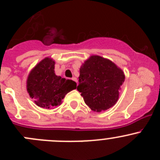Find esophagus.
I'll list each match as a JSON object with an SVG mask.
<instances>
[{"label": "esophagus", "instance_id": "esophagus-1", "mask_svg": "<svg viewBox=\"0 0 160 160\" xmlns=\"http://www.w3.org/2000/svg\"><path fill=\"white\" fill-rule=\"evenodd\" d=\"M72 80H73V81H75L76 83H77V79L76 78V77H72Z\"/></svg>", "mask_w": 160, "mask_h": 160}]
</instances>
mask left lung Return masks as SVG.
Returning <instances> with one entry per match:
<instances>
[{
	"label": "left lung",
	"instance_id": "obj_1",
	"mask_svg": "<svg viewBox=\"0 0 160 160\" xmlns=\"http://www.w3.org/2000/svg\"><path fill=\"white\" fill-rule=\"evenodd\" d=\"M125 79L123 70L114 62L93 55L80 67L77 90L92 111L101 112L117 103Z\"/></svg>",
	"mask_w": 160,
	"mask_h": 160
}]
</instances>
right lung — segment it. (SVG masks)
Returning <instances> with one entry per match:
<instances>
[{
    "label": "right lung",
    "instance_id": "1",
    "mask_svg": "<svg viewBox=\"0 0 160 160\" xmlns=\"http://www.w3.org/2000/svg\"><path fill=\"white\" fill-rule=\"evenodd\" d=\"M55 61L46 57L30 71L26 88L37 106L52 109L60 105L67 93L77 88V83L55 73Z\"/></svg>",
    "mask_w": 160,
    "mask_h": 160
}]
</instances>
